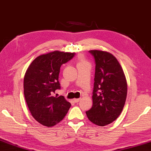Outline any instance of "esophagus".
Instances as JSON below:
<instances>
[{
    "label": "esophagus",
    "instance_id": "34e87169",
    "mask_svg": "<svg viewBox=\"0 0 151 151\" xmlns=\"http://www.w3.org/2000/svg\"><path fill=\"white\" fill-rule=\"evenodd\" d=\"M80 100V98H75V99H73L74 102H76V103H78Z\"/></svg>",
    "mask_w": 151,
    "mask_h": 151
}]
</instances>
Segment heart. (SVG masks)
<instances>
[{
  "label": "heart",
  "instance_id": "1",
  "mask_svg": "<svg viewBox=\"0 0 151 151\" xmlns=\"http://www.w3.org/2000/svg\"><path fill=\"white\" fill-rule=\"evenodd\" d=\"M80 63H86V61L82 58H80Z\"/></svg>",
  "mask_w": 151,
  "mask_h": 151
}]
</instances>
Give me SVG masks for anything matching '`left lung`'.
I'll return each mask as SVG.
<instances>
[{
	"label": "left lung",
	"mask_w": 151,
	"mask_h": 151,
	"mask_svg": "<svg viewBox=\"0 0 151 151\" xmlns=\"http://www.w3.org/2000/svg\"><path fill=\"white\" fill-rule=\"evenodd\" d=\"M95 59L96 71L92 96L93 105L86 112L91 122L104 127L116 120L122 112L127 96L124 71L112 53L90 50Z\"/></svg>",
	"instance_id": "obj_1"
}]
</instances>
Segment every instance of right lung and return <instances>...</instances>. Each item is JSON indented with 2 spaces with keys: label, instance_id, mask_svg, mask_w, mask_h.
Returning <instances> with one entry per match:
<instances>
[{
  "label": "right lung",
  "instance_id": "right-lung-1",
  "mask_svg": "<svg viewBox=\"0 0 151 151\" xmlns=\"http://www.w3.org/2000/svg\"><path fill=\"white\" fill-rule=\"evenodd\" d=\"M75 53L54 51L41 55L32 61L24 77V95L31 115L39 123L51 127L63 119L71 104L63 96H53L60 89V67Z\"/></svg>",
  "mask_w": 151,
  "mask_h": 151
}]
</instances>
